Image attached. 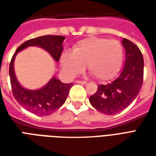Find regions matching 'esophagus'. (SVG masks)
I'll return each mask as SVG.
<instances>
[{
    "mask_svg": "<svg viewBox=\"0 0 156 156\" xmlns=\"http://www.w3.org/2000/svg\"><path fill=\"white\" fill-rule=\"evenodd\" d=\"M76 83H80V84H86V83H87V82L86 81H80V80H77Z\"/></svg>",
    "mask_w": 156,
    "mask_h": 156,
    "instance_id": "obj_1",
    "label": "esophagus"
}]
</instances>
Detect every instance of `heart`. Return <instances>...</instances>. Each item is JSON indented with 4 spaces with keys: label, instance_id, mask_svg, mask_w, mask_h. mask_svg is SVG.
<instances>
[{
    "label": "heart",
    "instance_id": "obj_1",
    "mask_svg": "<svg viewBox=\"0 0 156 156\" xmlns=\"http://www.w3.org/2000/svg\"><path fill=\"white\" fill-rule=\"evenodd\" d=\"M124 51L120 42L101 37H88L79 41L73 51H65L60 62L69 77L81 73L87 65L97 80L106 82L117 75L123 63Z\"/></svg>",
    "mask_w": 156,
    "mask_h": 156
}]
</instances>
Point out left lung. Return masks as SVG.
Instances as JSON below:
<instances>
[{"label": "left lung", "mask_w": 156, "mask_h": 156, "mask_svg": "<svg viewBox=\"0 0 156 156\" xmlns=\"http://www.w3.org/2000/svg\"><path fill=\"white\" fill-rule=\"evenodd\" d=\"M125 61L120 75L106 85H98V90L90 96L91 105L105 115L123 111L134 101L140 91L144 76V59L136 45L124 38Z\"/></svg>", "instance_id": "1"}]
</instances>
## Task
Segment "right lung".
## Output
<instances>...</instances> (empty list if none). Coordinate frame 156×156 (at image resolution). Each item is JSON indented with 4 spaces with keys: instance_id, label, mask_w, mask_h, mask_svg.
<instances>
[{
    "instance_id": "add662e5",
    "label": "right lung",
    "mask_w": 156,
    "mask_h": 156,
    "mask_svg": "<svg viewBox=\"0 0 156 156\" xmlns=\"http://www.w3.org/2000/svg\"><path fill=\"white\" fill-rule=\"evenodd\" d=\"M65 40L62 36L47 35L30 39L23 42L13 55L9 68L12 94L19 105L27 110L40 116L51 115L61 108L64 104L73 83H63L53 76L48 83L37 89H28L22 87L16 78L14 69L16 56L19 51L28 47H38L51 55L56 62L59 61L62 51V43Z\"/></svg>"
}]
</instances>
